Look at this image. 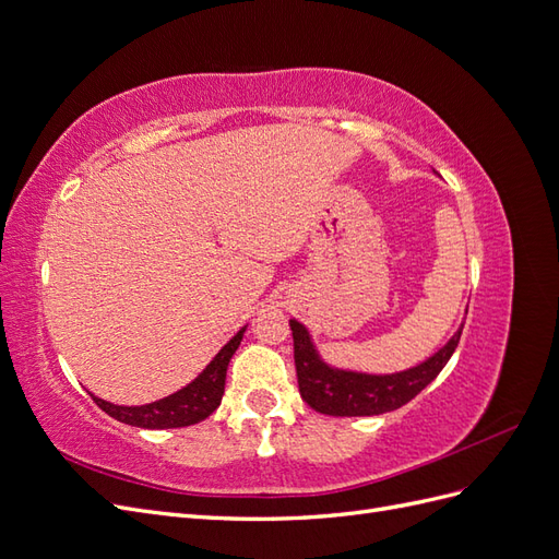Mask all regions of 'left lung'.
Instances as JSON below:
<instances>
[{"mask_svg":"<svg viewBox=\"0 0 559 559\" xmlns=\"http://www.w3.org/2000/svg\"><path fill=\"white\" fill-rule=\"evenodd\" d=\"M294 333V359L300 396L312 411L333 417H364L396 411L415 399L450 361L460 345L462 329L456 331L445 347L415 368L392 376H368L354 370L333 368L319 357L308 329L300 321H289Z\"/></svg>","mask_w":559,"mask_h":559,"instance_id":"left-lung-1","label":"left lung"}]
</instances>
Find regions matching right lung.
I'll use <instances>...</instances> for the list:
<instances>
[{
  "instance_id": "1",
  "label": "right lung",
  "mask_w": 559,
  "mask_h": 559,
  "mask_svg": "<svg viewBox=\"0 0 559 559\" xmlns=\"http://www.w3.org/2000/svg\"><path fill=\"white\" fill-rule=\"evenodd\" d=\"M245 329L235 333L230 341L218 349L216 357L210 361V366L202 373L186 384L179 392L165 396L160 401L146 403V405H116L109 401H103L93 396V401L103 408L109 417L123 421L130 427L140 429H177V427H191L198 425L205 417H210L224 396L226 386V370L230 364V357L235 349L242 343Z\"/></svg>"
}]
</instances>
